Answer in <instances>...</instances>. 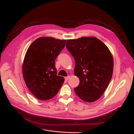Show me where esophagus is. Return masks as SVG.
Listing matches in <instances>:
<instances>
[{"label":"esophagus","mask_w":134,"mask_h":134,"mask_svg":"<svg viewBox=\"0 0 134 134\" xmlns=\"http://www.w3.org/2000/svg\"><path fill=\"white\" fill-rule=\"evenodd\" d=\"M70 78V76H67V77H65V80H66V81H67V80L69 79Z\"/></svg>","instance_id":"34e87169"}]
</instances>
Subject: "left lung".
Listing matches in <instances>:
<instances>
[{
    "label": "left lung",
    "instance_id": "obj_1",
    "mask_svg": "<svg viewBox=\"0 0 134 134\" xmlns=\"http://www.w3.org/2000/svg\"><path fill=\"white\" fill-rule=\"evenodd\" d=\"M66 47L75 60V75L80 83L75 93L86 102L100 98L110 82L113 58L108 47L95 37H81L66 41Z\"/></svg>",
    "mask_w": 134,
    "mask_h": 134
}]
</instances>
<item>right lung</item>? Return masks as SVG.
Masks as SVG:
<instances>
[{
	"label": "right lung",
	"mask_w": 134,
	"mask_h": 134,
	"mask_svg": "<svg viewBox=\"0 0 134 134\" xmlns=\"http://www.w3.org/2000/svg\"><path fill=\"white\" fill-rule=\"evenodd\" d=\"M66 45V40L41 37L30 45L25 56L22 74L29 90L41 100L52 99L64 81L57 75L55 60Z\"/></svg>",
	"instance_id": "right-lung-1"
}]
</instances>
